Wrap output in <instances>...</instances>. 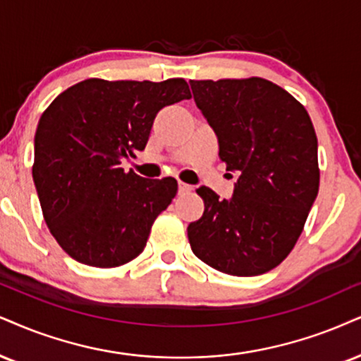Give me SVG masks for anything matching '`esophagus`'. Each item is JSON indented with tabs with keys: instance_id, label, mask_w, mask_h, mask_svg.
<instances>
[{
	"instance_id": "esophagus-1",
	"label": "esophagus",
	"mask_w": 361,
	"mask_h": 361,
	"mask_svg": "<svg viewBox=\"0 0 361 361\" xmlns=\"http://www.w3.org/2000/svg\"><path fill=\"white\" fill-rule=\"evenodd\" d=\"M192 190V185L185 184V182H179V192H190Z\"/></svg>"
}]
</instances>
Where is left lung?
Listing matches in <instances>:
<instances>
[{"label":"left lung","mask_w":361,"mask_h":361,"mask_svg":"<svg viewBox=\"0 0 361 361\" xmlns=\"http://www.w3.org/2000/svg\"><path fill=\"white\" fill-rule=\"evenodd\" d=\"M195 105L238 171L234 195L197 189L204 214L190 222L192 252L221 273H268L295 247L319 189L318 140L308 112L269 80H190Z\"/></svg>","instance_id":"left-lung-1"}]
</instances>
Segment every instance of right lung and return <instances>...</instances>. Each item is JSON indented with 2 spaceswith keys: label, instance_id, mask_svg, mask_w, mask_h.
<instances>
[{
  "label": "right lung",
  "instance_id": "right-lung-1",
  "mask_svg": "<svg viewBox=\"0 0 361 361\" xmlns=\"http://www.w3.org/2000/svg\"><path fill=\"white\" fill-rule=\"evenodd\" d=\"M190 97L184 78H88L44 110L35 133V188L48 229L75 261L117 268L144 251L177 180L144 179L120 164L145 149L160 109Z\"/></svg>",
  "mask_w": 361,
  "mask_h": 361
}]
</instances>
